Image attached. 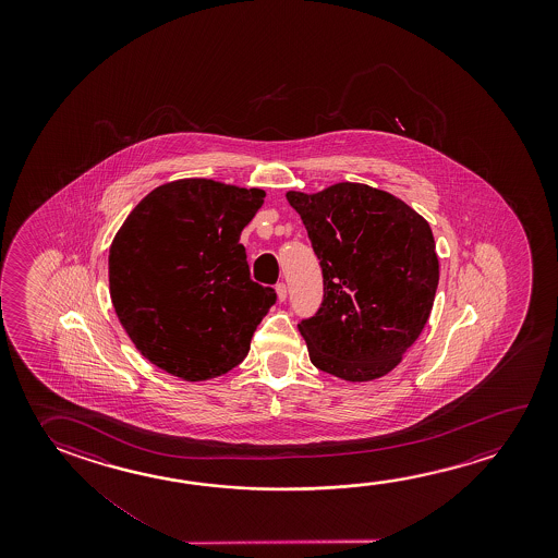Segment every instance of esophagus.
<instances>
[{"label":"esophagus","mask_w":558,"mask_h":558,"mask_svg":"<svg viewBox=\"0 0 558 558\" xmlns=\"http://www.w3.org/2000/svg\"><path fill=\"white\" fill-rule=\"evenodd\" d=\"M276 295H278V302H286V298H288V288H286V283H278L276 286Z\"/></svg>","instance_id":"1"}]
</instances>
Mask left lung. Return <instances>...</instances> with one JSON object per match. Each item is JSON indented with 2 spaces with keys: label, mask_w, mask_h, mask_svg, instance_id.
<instances>
[{
  "label": "left lung",
  "mask_w": 558,
  "mask_h": 558,
  "mask_svg": "<svg viewBox=\"0 0 558 558\" xmlns=\"http://www.w3.org/2000/svg\"><path fill=\"white\" fill-rule=\"evenodd\" d=\"M323 268V305L298 329L320 372L360 384L401 364L438 290L428 221L391 192L362 183L288 191Z\"/></svg>",
  "instance_id": "left-lung-1"
}]
</instances>
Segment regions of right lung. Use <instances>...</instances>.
I'll use <instances>...</instances> for the list:
<instances>
[{
    "instance_id": "obj_1",
    "label": "right lung",
    "mask_w": 558,
    "mask_h": 558,
    "mask_svg": "<svg viewBox=\"0 0 558 558\" xmlns=\"http://www.w3.org/2000/svg\"><path fill=\"white\" fill-rule=\"evenodd\" d=\"M265 191L211 179L161 184L109 248L112 307L140 354L184 381L239 366L276 293L248 276L241 231Z\"/></svg>"
}]
</instances>
